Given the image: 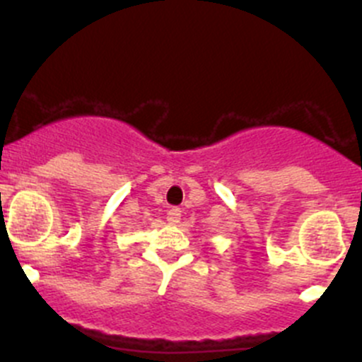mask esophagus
Wrapping results in <instances>:
<instances>
[{"label": "esophagus", "instance_id": "obj_1", "mask_svg": "<svg viewBox=\"0 0 362 362\" xmlns=\"http://www.w3.org/2000/svg\"><path fill=\"white\" fill-rule=\"evenodd\" d=\"M182 217V210L178 206H171L170 210H168V222H171V224H177L178 221H180Z\"/></svg>", "mask_w": 362, "mask_h": 362}]
</instances>
